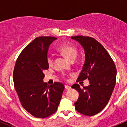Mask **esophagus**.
Listing matches in <instances>:
<instances>
[{
    "label": "esophagus",
    "mask_w": 127,
    "mask_h": 127,
    "mask_svg": "<svg viewBox=\"0 0 127 127\" xmlns=\"http://www.w3.org/2000/svg\"><path fill=\"white\" fill-rule=\"evenodd\" d=\"M65 89H67V90H69V89H70V88H71V87H70V86H69V85H65Z\"/></svg>",
    "instance_id": "obj_1"
}]
</instances>
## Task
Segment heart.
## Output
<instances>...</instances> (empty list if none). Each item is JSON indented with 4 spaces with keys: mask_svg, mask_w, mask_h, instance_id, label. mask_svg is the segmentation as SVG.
I'll list each match as a JSON object with an SVG mask.
<instances>
[{
    "mask_svg": "<svg viewBox=\"0 0 127 127\" xmlns=\"http://www.w3.org/2000/svg\"><path fill=\"white\" fill-rule=\"evenodd\" d=\"M59 52L63 54L65 57H67L70 61H73L77 55V49L74 45L72 44L65 43L63 44L58 48ZM47 63L50 67H52L53 65L54 59L53 56L48 55L47 57Z\"/></svg>",
    "mask_w": 127,
    "mask_h": 127,
    "instance_id": "b5f03b06",
    "label": "heart"
}]
</instances>
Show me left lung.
<instances>
[{
	"label": "left lung",
	"mask_w": 127,
	"mask_h": 127,
	"mask_svg": "<svg viewBox=\"0 0 127 127\" xmlns=\"http://www.w3.org/2000/svg\"><path fill=\"white\" fill-rule=\"evenodd\" d=\"M83 47L85 62L77 81L88 79L90 85L81 87L74 84L72 88L79 92L74 103L77 112L93 116L107 105L116 84V69L109 54L101 44L90 37H72Z\"/></svg>",
	"instance_id": "left-lung-1"
}]
</instances>
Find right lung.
I'll return each mask as SVG.
<instances>
[{
    "label": "right lung",
    "instance_id": "right-lung-1",
    "mask_svg": "<svg viewBox=\"0 0 127 127\" xmlns=\"http://www.w3.org/2000/svg\"><path fill=\"white\" fill-rule=\"evenodd\" d=\"M57 38L39 37L29 44L18 57L13 81L23 108L32 116L44 118L57 111L64 85L59 82L48 85L44 83V72L48 70L49 46Z\"/></svg>",
    "mask_w": 127,
    "mask_h": 127
}]
</instances>
